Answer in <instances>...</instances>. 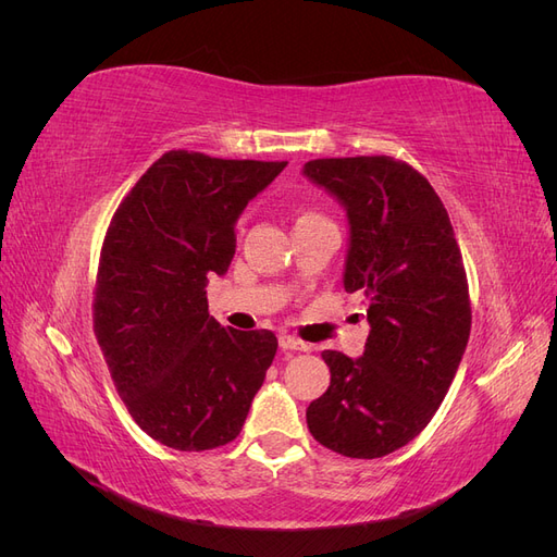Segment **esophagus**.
Instances as JSON below:
<instances>
[{
    "label": "esophagus",
    "mask_w": 557,
    "mask_h": 557,
    "mask_svg": "<svg viewBox=\"0 0 557 557\" xmlns=\"http://www.w3.org/2000/svg\"><path fill=\"white\" fill-rule=\"evenodd\" d=\"M278 344L283 350H309L311 348L309 344H305L301 339H297V336H290V334H281Z\"/></svg>",
    "instance_id": "obj_1"
}]
</instances>
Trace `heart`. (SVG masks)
Wrapping results in <instances>:
<instances>
[{
  "label": "heart",
  "instance_id": "b5f03b06",
  "mask_svg": "<svg viewBox=\"0 0 557 557\" xmlns=\"http://www.w3.org/2000/svg\"><path fill=\"white\" fill-rule=\"evenodd\" d=\"M295 230L297 227H305V225H311V223H320V221H325L323 215L320 213H315V211H311V209H299V211H295Z\"/></svg>",
  "mask_w": 557,
  "mask_h": 557
}]
</instances>
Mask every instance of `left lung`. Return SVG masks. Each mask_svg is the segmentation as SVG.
<instances>
[{
  "label": "left lung",
  "instance_id": "8db88e82",
  "mask_svg": "<svg viewBox=\"0 0 557 557\" xmlns=\"http://www.w3.org/2000/svg\"><path fill=\"white\" fill-rule=\"evenodd\" d=\"M305 174L342 201L348 293H364L369 336L352 360L323 350L330 387L307 409L318 444L372 460L409 444L440 409L469 342L462 252L430 181L391 156L323 158Z\"/></svg>",
  "mask_w": 557,
  "mask_h": 557
}]
</instances>
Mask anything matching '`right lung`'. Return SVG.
Instances as JSON below:
<instances>
[{"instance_id":"1","label":"right lung","mask_w":557,"mask_h":557,"mask_svg":"<svg viewBox=\"0 0 557 557\" xmlns=\"http://www.w3.org/2000/svg\"><path fill=\"white\" fill-rule=\"evenodd\" d=\"M288 162L170 150L117 205L99 252L92 323L117 395L148 436L176 450L225 446L276 356V334L209 315L239 213Z\"/></svg>"}]
</instances>
